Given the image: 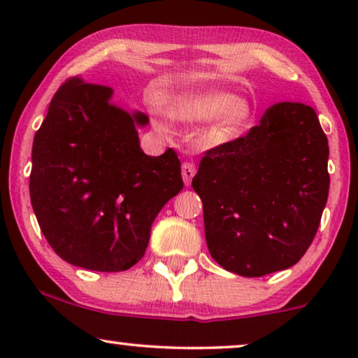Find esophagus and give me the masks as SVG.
Here are the masks:
<instances>
[{
	"label": "esophagus",
	"mask_w": 358,
	"mask_h": 358,
	"mask_svg": "<svg viewBox=\"0 0 358 358\" xmlns=\"http://www.w3.org/2000/svg\"><path fill=\"white\" fill-rule=\"evenodd\" d=\"M195 164L192 161H184L182 163V179H184V184L185 185H190L192 182V178L195 176Z\"/></svg>",
	"instance_id": "1"
}]
</instances>
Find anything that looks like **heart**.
Returning <instances> with one entry per match:
<instances>
[{
    "label": "heart",
    "instance_id": "obj_1",
    "mask_svg": "<svg viewBox=\"0 0 358 358\" xmlns=\"http://www.w3.org/2000/svg\"><path fill=\"white\" fill-rule=\"evenodd\" d=\"M252 115L248 101L234 99L227 92H195L179 97L168 109V117L176 122H210L218 119V138L227 140L236 135Z\"/></svg>",
    "mask_w": 358,
    "mask_h": 358
}]
</instances>
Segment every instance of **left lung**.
<instances>
[{"label":"left lung","mask_w":358,"mask_h":358,"mask_svg":"<svg viewBox=\"0 0 358 358\" xmlns=\"http://www.w3.org/2000/svg\"><path fill=\"white\" fill-rule=\"evenodd\" d=\"M327 158L316 112L300 102L272 106L246 135L205 151L192 187L215 261L243 277L295 266L326 207Z\"/></svg>","instance_id":"obj_1"}]
</instances>
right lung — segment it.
<instances>
[{
    "label": "right lung",
    "mask_w": 358,
    "mask_h": 358,
    "mask_svg": "<svg viewBox=\"0 0 358 358\" xmlns=\"http://www.w3.org/2000/svg\"><path fill=\"white\" fill-rule=\"evenodd\" d=\"M109 86L70 78L34 136L29 192L53 251L73 266L127 271L143 257L156 215L184 187L173 148L146 156L141 112L110 104Z\"/></svg>",
    "instance_id": "right-lung-1"
}]
</instances>
